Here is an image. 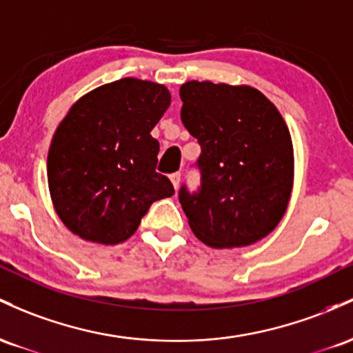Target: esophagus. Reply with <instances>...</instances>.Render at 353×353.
I'll return each mask as SVG.
<instances>
[{"instance_id": "obj_1", "label": "esophagus", "mask_w": 353, "mask_h": 353, "mask_svg": "<svg viewBox=\"0 0 353 353\" xmlns=\"http://www.w3.org/2000/svg\"><path fill=\"white\" fill-rule=\"evenodd\" d=\"M180 178H181V173L180 172L172 173V175H170V180H172L173 187H175V188H178V185H180Z\"/></svg>"}]
</instances>
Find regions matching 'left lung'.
Returning a JSON list of instances; mask_svg holds the SVG:
<instances>
[{
  "instance_id": "1",
  "label": "left lung",
  "mask_w": 353,
  "mask_h": 353,
  "mask_svg": "<svg viewBox=\"0 0 353 353\" xmlns=\"http://www.w3.org/2000/svg\"><path fill=\"white\" fill-rule=\"evenodd\" d=\"M181 123L196 138L200 187L178 192L190 228L213 248L247 247L279 225L294 185V146L282 114L259 90L181 85Z\"/></svg>"
}]
</instances>
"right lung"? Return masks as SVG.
I'll list each match as a JSON object with an SVG mask.
<instances>
[{"instance_id": "add662e5", "label": "right lung", "mask_w": 353, "mask_h": 353, "mask_svg": "<svg viewBox=\"0 0 353 353\" xmlns=\"http://www.w3.org/2000/svg\"><path fill=\"white\" fill-rule=\"evenodd\" d=\"M170 91L123 78L90 91L59 123L48 152V185L63 223L83 240H128L153 201L175 193L157 173L160 143L150 134Z\"/></svg>"}]
</instances>
